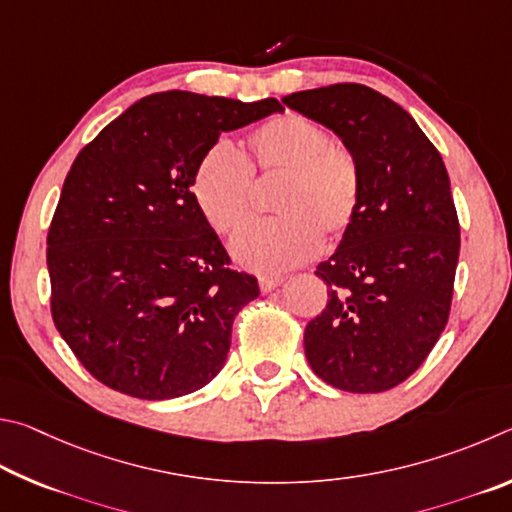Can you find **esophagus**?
Segmentation results:
<instances>
[{
	"mask_svg": "<svg viewBox=\"0 0 512 512\" xmlns=\"http://www.w3.org/2000/svg\"><path fill=\"white\" fill-rule=\"evenodd\" d=\"M283 283V276H258V285H261L263 292H272Z\"/></svg>",
	"mask_w": 512,
	"mask_h": 512,
	"instance_id": "esophagus-1",
	"label": "esophagus"
}]
</instances>
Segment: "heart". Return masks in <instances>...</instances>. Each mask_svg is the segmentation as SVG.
Listing matches in <instances>:
<instances>
[{"label":"heart","instance_id":"obj_1","mask_svg":"<svg viewBox=\"0 0 512 512\" xmlns=\"http://www.w3.org/2000/svg\"><path fill=\"white\" fill-rule=\"evenodd\" d=\"M247 159L220 139L193 173V197L206 222L229 236L251 211L254 177H279L272 218L249 222L231 242L247 270L279 274L315 258L321 233L335 238L351 227L362 202V166L355 152L303 114H279L249 134Z\"/></svg>","mask_w":512,"mask_h":512}]
</instances>
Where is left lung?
I'll use <instances>...</instances> for the list:
<instances>
[{"label": "left lung", "instance_id": "1", "mask_svg": "<svg viewBox=\"0 0 512 512\" xmlns=\"http://www.w3.org/2000/svg\"><path fill=\"white\" fill-rule=\"evenodd\" d=\"M339 134L362 166V202L317 276L328 303L303 333L308 364L348 393L398 387L447 326L461 227L434 143L391 98L337 83L283 98Z\"/></svg>", "mask_w": 512, "mask_h": 512}]
</instances>
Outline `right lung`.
<instances>
[{
  "instance_id": "right-lung-1",
  "label": "right lung",
  "mask_w": 512,
  "mask_h": 512,
  "mask_svg": "<svg viewBox=\"0 0 512 512\" xmlns=\"http://www.w3.org/2000/svg\"><path fill=\"white\" fill-rule=\"evenodd\" d=\"M281 110L276 98L161 92L78 152L47 233L51 317L105 387L168 400L220 373L233 319L261 290L231 270L193 173L220 132Z\"/></svg>"
}]
</instances>
